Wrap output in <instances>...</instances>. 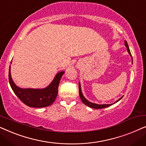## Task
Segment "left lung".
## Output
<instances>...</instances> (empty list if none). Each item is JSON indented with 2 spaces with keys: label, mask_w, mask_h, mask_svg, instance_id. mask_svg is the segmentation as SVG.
Returning a JSON list of instances; mask_svg holds the SVG:
<instances>
[{
  "label": "left lung",
  "mask_w": 146,
  "mask_h": 146,
  "mask_svg": "<svg viewBox=\"0 0 146 146\" xmlns=\"http://www.w3.org/2000/svg\"><path fill=\"white\" fill-rule=\"evenodd\" d=\"M125 46H126L127 48V52H128V53L130 54V56H131V54L130 53V50H129V46L128 45H127V42L125 40ZM79 94H80V99L81 100L82 102L85 105L88 106L92 108H95V109H102V108H107V107H109L110 106H111L112 104H94V103H92L88 101L85 98L84 96L82 93V90H81V86H80V83L79 82ZM122 97H121L120 98L117 100L115 102V103H116L118 102L119 100H120L122 98Z\"/></svg>",
  "instance_id": "1"
}]
</instances>
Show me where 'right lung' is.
Here are the masks:
<instances>
[{"instance_id": "add662e5", "label": "right lung", "mask_w": 146, "mask_h": 146, "mask_svg": "<svg viewBox=\"0 0 146 146\" xmlns=\"http://www.w3.org/2000/svg\"><path fill=\"white\" fill-rule=\"evenodd\" d=\"M12 62V61H11ZM64 72H60L56 75L52 82L46 88L42 89L21 88L14 83L9 68V79L11 88L17 96L28 106L32 108H44L52 104L58 92V85Z\"/></svg>"}]
</instances>
